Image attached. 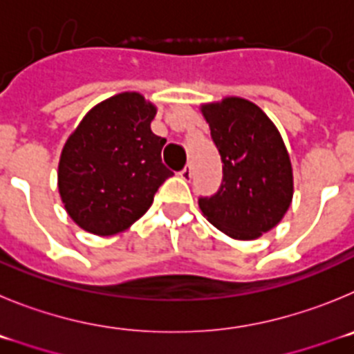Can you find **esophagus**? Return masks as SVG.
<instances>
[{
	"label": "esophagus",
	"mask_w": 354,
	"mask_h": 354,
	"mask_svg": "<svg viewBox=\"0 0 354 354\" xmlns=\"http://www.w3.org/2000/svg\"><path fill=\"white\" fill-rule=\"evenodd\" d=\"M180 176L183 178V180H190V178H192V167H190V164H187L183 169L180 171Z\"/></svg>",
	"instance_id": "1"
}]
</instances>
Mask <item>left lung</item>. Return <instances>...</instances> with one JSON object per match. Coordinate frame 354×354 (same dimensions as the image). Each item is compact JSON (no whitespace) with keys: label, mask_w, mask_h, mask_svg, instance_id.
Instances as JSON below:
<instances>
[{"label":"left lung","mask_w":354,"mask_h":354,"mask_svg":"<svg viewBox=\"0 0 354 354\" xmlns=\"http://www.w3.org/2000/svg\"><path fill=\"white\" fill-rule=\"evenodd\" d=\"M203 116L222 160V183L199 197L203 215L236 240L275 227L292 199V169L279 130L256 104L238 97L205 104Z\"/></svg>","instance_id":"obj_1"}]
</instances>
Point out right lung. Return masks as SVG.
Masks as SVG:
<instances>
[{"label": "right lung", "instance_id": "right-lung-1", "mask_svg": "<svg viewBox=\"0 0 354 354\" xmlns=\"http://www.w3.org/2000/svg\"><path fill=\"white\" fill-rule=\"evenodd\" d=\"M153 104L136 91L114 95L82 118L65 142L58 189L66 213L84 231L111 236L141 218L171 171L164 138L151 132Z\"/></svg>", "mask_w": 354, "mask_h": 354}]
</instances>
